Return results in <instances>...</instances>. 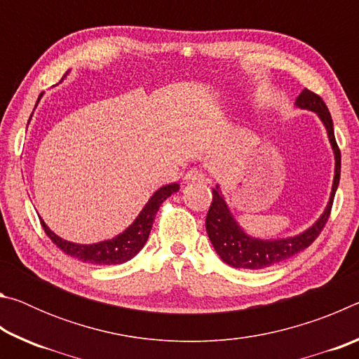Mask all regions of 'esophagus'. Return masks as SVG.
<instances>
[{"label": "esophagus", "instance_id": "34e87169", "mask_svg": "<svg viewBox=\"0 0 359 359\" xmlns=\"http://www.w3.org/2000/svg\"><path fill=\"white\" fill-rule=\"evenodd\" d=\"M205 180V174L201 171V169H190L185 174V182H204Z\"/></svg>", "mask_w": 359, "mask_h": 359}]
</instances>
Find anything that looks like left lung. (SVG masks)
Listing matches in <instances>:
<instances>
[{
    "label": "left lung",
    "instance_id": "obj_1",
    "mask_svg": "<svg viewBox=\"0 0 359 359\" xmlns=\"http://www.w3.org/2000/svg\"><path fill=\"white\" fill-rule=\"evenodd\" d=\"M294 104L317 114L320 120L323 121L327 137H330L334 160H336L330 201H327L326 209L318 220L311 228L304 231V233L285 239H258L248 236L239 226V223L236 222V218L231 214L226 201L222 196L220 188L217 185L212 190V204L208 217H205V231H208L212 245H214L215 252L220 255V258L226 264L238 267V269H264V267H271L294 257L296 253L306 250L318 238L321 229L325 228L327 218H330L334 194H336L340 179V150L336 137H334L331 114L327 111L325 101L307 88L302 90L301 95L296 98Z\"/></svg>",
    "mask_w": 359,
    "mask_h": 359
}]
</instances>
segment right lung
Instances as JSON below:
<instances>
[{"instance_id":"1","label":"right lung","mask_w":359,"mask_h":359,"mask_svg":"<svg viewBox=\"0 0 359 359\" xmlns=\"http://www.w3.org/2000/svg\"><path fill=\"white\" fill-rule=\"evenodd\" d=\"M68 74V72H66ZM39 98L38 101L41 100ZM38 106V102H36ZM179 184H169L161 187L160 190H156L149 203L144 205L141 214L136 217V220L133 222L123 233L115 236V238L102 242H96V244H74V242L65 241L57 236L50 228L47 226L44 220L41 218V224L44 228L46 234L50 238V241L55 244L60 250H63L69 257H74L77 259L83 261V263H92V264H121L130 261L133 257L141 252V248L145 245V242L149 239L151 224L155 222V215L160 205L166 201V199L179 191Z\"/></svg>"}]
</instances>
